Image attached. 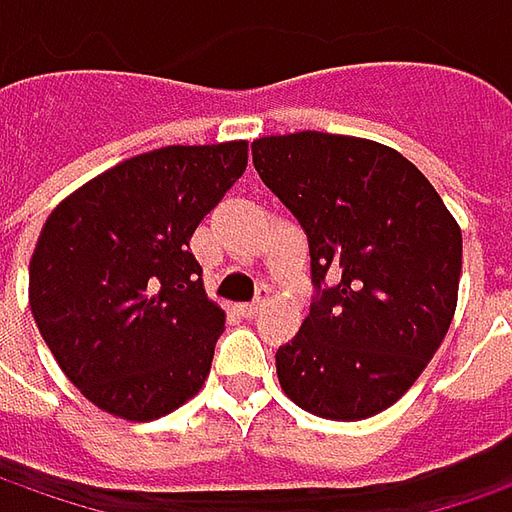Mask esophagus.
I'll return each mask as SVG.
<instances>
[{"label": "esophagus", "mask_w": 512, "mask_h": 512, "mask_svg": "<svg viewBox=\"0 0 512 512\" xmlns=\"http://www.w3.org/2000/svg\"><path fill=\"white\" fill-rule=\"evenodd\" d=\"M266 300H269V288H263V291H260V297H257L255 302H249V305H241V314L246 316V319H257V314L263 311Z\"/></svg>", "instance_id": "esophagus-1"}]
</instances>
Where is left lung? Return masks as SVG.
Masks as SVG:
<instances>
[{
  "label": "left lung",
  "mask_w": 512,
  "mask_h": 512,
  "mask_svg": "<svg viewBox=\"0 0 512 512\" xmlns=\"http://www.w3.org/2000/svg\"><path fill=\"white\" fill-rule=\"evenodd\" d=\"M252 162L305 229L316 285L300 333L277 350L280 387L328 420L384 412L451 328L460 224L406 156L373 139L260 137Z\"/></svg>",
  "instance_id": "8db88e82"
}]
</instances>
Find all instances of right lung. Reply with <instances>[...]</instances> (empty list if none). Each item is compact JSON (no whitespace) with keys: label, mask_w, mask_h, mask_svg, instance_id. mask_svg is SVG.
I'll list each match as a JSON object with an SVG mask.
<instances>
[{"label":"right lung","mask_w":512,"mask_h":512,"mask_svg":"<svg viewBox=\"0 0 512 512\" xmlns=\"http://www.w3.org/2000/svg\"><path fill=\"white\" fill-rule=\"evenodd\" d=\"M246 159V139L156 148L50 212L30 257V311L97 409L145 423L204 387L227 314L204 291L190 238Z\"/></svg>","instance_id":"add662e5"}]
</instances>
